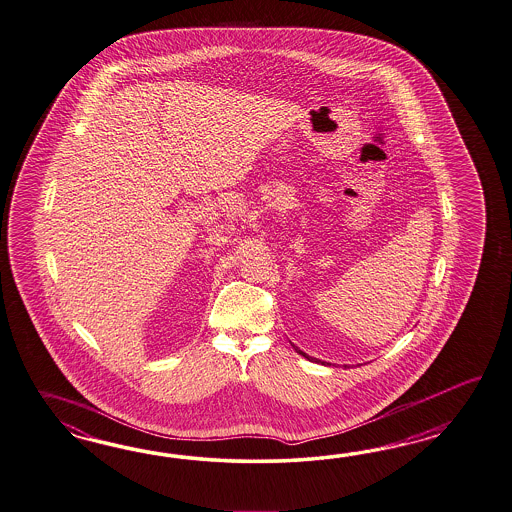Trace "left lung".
Masks as SVG:
<instances>
[{
	"mask_svg": "<svg viewBox=\"0 0 512 512\" xmlns=\"http://www.w3.org/2000/svg\"><path fill=\"white\" fill-rule=\"evenodd\" d=\"M293 349H295L297 353L301 354V356H304L306 360H310V362H317V364L321 362V360H317V358H314V356H308V354L304 353V351H301L299 347H295V345H293ZM321 364H323V366H330V364H327V362H321Z\"/></svg>",
	"mask_w": 512,
	"mask_h": 512,
	"instance_id": "1",
	"label": "left lung"
}]
</instances>
